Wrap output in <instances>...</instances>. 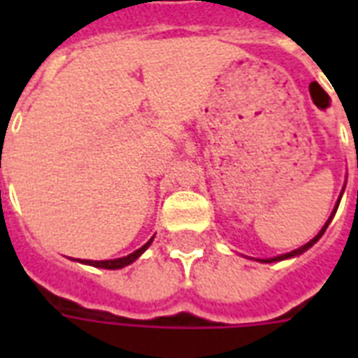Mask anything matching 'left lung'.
Masks as SVG:
<instances>
[{
    "mask_svg": "<svg viewBox=\"0 0 358 358\" xmlns=\"http://www.w3.org/2000/svg\"><path fill=\"white\" fill-rule=\"evenodd\" d=\"M338 204H340V201L336 202V206H334L333 213H331V217L327 219V223L323 224V229L320 230V232H317V236H316V238H314V239H310V241H308V243H306V245H303V247H299V249L292 250V252H286V255L275 256V258H266V260H260V262H266V264H271V262H280V260H286V258H294V256H299V255H303V252H305V250H308V249H310L312 245L316 243L317 239H320V238H322V236H323V232H325V230H327L329 223H331V221H333L334 213H336V210H338Z\"/></svg>",
    "mask_w": 358,
    "mask_h": 358,
    "instance_id": "1",
    "label": "left lung"
}]
</instances>
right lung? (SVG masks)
<instances>
[{
  "label": "right lung",
  "instance_id": "1",
  "mask_svg": "<svg viewBox=\"0 0 358 358\" xmlns=\"http://www.w3.org/2000/svg\"><path fill=\"white\" fill-rule=\"evenodd\" d=\"M152 239H154V236H152V238L148 239V241H146V243L143 245L141 249L134 250L131 255L122 256V258H115V260H83L81 264H87V266H94V267H103V269H120V267L129 266L131 262L137 260V258H139V256L143 255V252H145L148 247H150Z\"/></svg>",
  "mask_w": 358,
  "mask_h": 358
}]
</instances>
